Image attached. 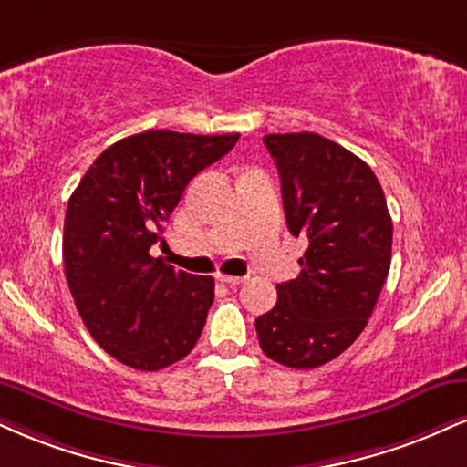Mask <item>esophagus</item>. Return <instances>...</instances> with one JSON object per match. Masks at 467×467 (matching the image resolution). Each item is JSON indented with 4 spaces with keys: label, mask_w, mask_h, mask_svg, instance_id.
I'll list each match as a JSON object with an SVG mask.
<instances>
[{
    "label": "esophagus",
    "mask_w": 467,
    "mask_h": 467,
    "mask_svg": "<svg viewBox=\"0 0 467 467\" xmlns=\"http://www.w3.org/2000/svg\"><path fill=\"white\" fill-rule=\"evenodd\" d=\"M217 280H219V283L230 285V287H239V285L244 283V278H239V276H223V274H219Z\"/></svg>",
    "instance_id": "1"
}]
</instances>
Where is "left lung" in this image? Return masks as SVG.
Returning <instances> with one entry per match:
<instances>
[{
    "mask_svg": "<svg viewBox=\"0 0 467 467\" xmlns=\"http://www.w3.org/2000/svg\"><path fill=\"white\" fill-rule=\"evenodd\" d=\"M285 217L306 237L297 278L276 285L278 302L256 317L263 352L311 369L348 350L372 316L391 265L385 193L368 162L316 132L267 134Z\"/></svg>",
    "mask_w": 467,
    "mask_h": 467,
    "instance_id": "1",
    "label": "left lung"
}]
</instances>
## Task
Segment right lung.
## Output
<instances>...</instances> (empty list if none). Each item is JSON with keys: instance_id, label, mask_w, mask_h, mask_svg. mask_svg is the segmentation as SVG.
<instances>
[{"instance_id": "add662e5", "label": "right lung", "mask_w": 467, "mask_h": 467, "mask_svg": "<svg viewBox=\"0 0 467 467\" xmlns=\"http://www.w3.org/2000/svg\"><path fill=\"white\" fill-rule=\"evenodd\" d=\"M239 134L148 130L106 148L71 193L63 261L73 302L99 346L156 372L193 350L215 297L211 276L176 272L150 248L189 180Z\"/></svg>"}]
</instances>
